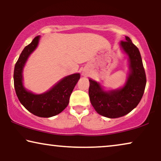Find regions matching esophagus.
Segmentation results:
<instances>
[{"instance_id": "obj_1", "label": "esophagus", "mask_w": 161, "mask_h": 161, "mask_svg": "<svg viewBox=\"0 0 161 161\" xmlns=\"http://www.w3.org/2000/svg\"><path fill=\"white\" fill-rule=\"evenodd\" d=\"M88 72H88V70L85 69H83L82 70V75L83 76H86L88 75Z\"/></svg>"}]
</instances>
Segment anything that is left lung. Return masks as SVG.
<instances>
[{"instance_id": "1", "label": "left lung", "mask_w": 161, "mask_h": 161, "mask_svg": "<svg viewBox=\"0 0 161 161\" xmlns=\"http://www.w3.org/2000/svg\"><path fill=\"white\" fill-rule=\"evenodd\" d=\"M127 56L128 73L124 84L118 89H107L101 83L89 78V94L92 106L101 116L114 119L135 108L142 100L146 86V74L138 47L128 36L119 43Z\"/></svg>"}]
</instances>
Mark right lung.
I'll list each match as a JSON object with an SVG mask.
<instances>
[{"instance_id": "right-lung-1", "label": "right lung", "mask_w": 161, "mask_h": 161, "mask_svg": "<svg viewBox=\"0 0 161 161\" xmlns=\"http://www.w3.org/2000/svg\"><path fill=\"white\" fill-rule=\"evenodd\" d=\"M41 36H37L22 51L14 67V84L21 104L28 111L39 117L49 118L60 114L66 108L80 73L64 77L43 93L36 94L26 89L23 83V70L28 58L38 47Z\"/></svg>"}]
</instances>
